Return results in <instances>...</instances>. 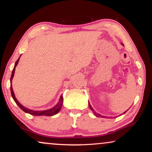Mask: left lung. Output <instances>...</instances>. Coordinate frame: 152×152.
I'll list each match as a JSON object with an SVG mask.
<instances>
[{"label": "left lung", "mask_w": 152, "mask_h": 152, "mask_svg": "<svg viewBox=\"0 0 152 152\" xmlns=\"http://www.w3.org/2000/svg\"><path fill=\"white\" fill-rule=\"evenodd\" d=\"M122 45H123V44H122ZM89 106L90 109H91V110L93 112H94V115H96V117H104V116H102V115H99V114H98V113H97L96 112H95V111H94V108H93L91 107V105H90V104H89ZM126 111H127V110H126ZM126 112H124V113H125Z\"/></svg>", "instance_id": "8db88e82"}]
</instances>
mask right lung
<instances>
[{
	"mask_svg": "<svg viewBox=\"0 0 152 152\" xmlns=\"http://www.w3.org/2000/svg\"><path fill=\"white\" fill-rule=\"evenodd\" d=\"M21 56V55H20ZM18 58V59L16 61V62L15 63V65H14V67H13V69L12 71V74H11V78H10V83H11V87H10V89H11V96H12V98L13 99V100L15 101V102L17 104L18 106H19V107L21 108V109L23 110L26 113H28V114L30 115H35V116H42V115H44V116H53V115H56V113H58L59 112V110H61V106L63 104V96H61L60 97V99H59V102H58L57 104H56L55 106H54L53 108H50V109H48V110H42V111H37V110H30L28 109V108H26V107H24V106H22L21 104H20L19 102L17 100L16 98H15V94H14V92H13V88H12V85H11V80H12V79L13 78V76H14V73H15V67L17 66L18 61H19L20 60V58Z\"/></svg>",
	"mask_w": 152,
	"mask_h": 152,
	"instance_id": "add662e5",
	"label": "right lung"
}]
</instances>
